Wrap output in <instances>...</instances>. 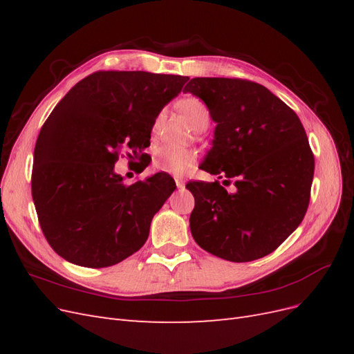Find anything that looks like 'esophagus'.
Returning <instances> with one entry per match:
<instances>
[{"label": "esophagus", "instance_id": "34e87169", "mask_svg": "<svg viewBox=\"0 0 354 354\" xmlns=\"http://www.w3.org/2000/svg\"><path fill=\"white\" fill-rule=\"evenodd\" d=\"M176 186H177V189H183V187H185V181H183V178L176 177Z\"/></svg>", "mask_w": 354, "mask_h": 354}]
</instances>
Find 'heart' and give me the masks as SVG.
<instances>
[{"instance_id": "heart-1", "label": "heart", "mask_w": 354, "mask_h": 354, "mask_svg": "<svg viewBox=\"0 0 354 354\" xmlns=\"http://www.w3.org/2000/svg\"><path fill=\"white\" fill-rule=\"evenodd\" d=\"M178 109L183 112L190 125L194 127L196 131L201 130L202 127L207 128L209 122V111L207 108V104L202 100H199L198 97H186L183 100H180ZM162 118H164V112H160L156 116V120L153 121V127H152L153 134L159 130ZM195 160H196L195 152L189 151V149L160 146L156 149L153 155V168L158 171H162V173L181 176L185 174L187 169L194 167Z\"/></svg>"}]
</instances>
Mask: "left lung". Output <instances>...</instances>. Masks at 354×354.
Here are the masks:
<instances>
[{"instance_id":"left-lung-1","label":"left lung","mask_w":354,"mask_h":354,"mask_svg":"<svg viewBox=\"0 0 354 354\" xmlns=\"http://www.w3.org/2000/svg\"><path fill=\"white\" fill-rule=\"evenodd\" d=\"M216 122L199 168L233 181H190V232L202 250L233 263L273 252L303 221L315 158L297 113L263 85L194 78L185 87Z\"/></svg>"}]
</instances>
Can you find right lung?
Segmentation results:
<instances>
[{"instance_id":"obj_1","label":"right lung","mask_w":354,"mask_h":354,"mask_svg":"<svg viewBox=\"0 0 354 354\" xmlns=\"http://www.w3.org/2000/svg\"><path fill=\"white\" fill-rule=\"evenodd\" d=\"M187 77L143 71L91 73L68 91L42 125L34 151L32 198L42 233L66 261L100 269L137 252L155 214L176 190L167 173L124 185L121 152L151 164L153 121Z\"/></svg>"}]
</instances>
